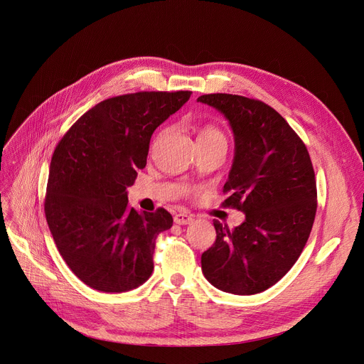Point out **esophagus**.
<instances>
[{
	"label": "esophagus",
	"instance_id": "esophagus-1",
	"mask_svg": "<svg viewBox=\"0 0 364 364\" xmlns=\"http://www.w3.org/2000/svg\"><path fill=\"white\" fill-rule=\"evenodd\" d=\"M174 221L180 225H186V224H192L193 223V215H190L187 213H178L174 217Z\"/></svg>",
	"mask_w": 364,
	"mask_h": 364
}]
</instances>
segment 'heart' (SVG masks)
<instances>
[{
	"mask_svg": "<svg viewBox=\"0 0 364 364\" xmlns=\"http://www.w3.org/2000/svg\"><path fill=\"white\" fill-rule=\"evenodd\" d=\"M199 137H218V139H224L223 134H221L217 128H214V127H206V128H203Z\"/></svg>",
	"mask_w": 364,
	"mask_h": 364,
	"instance_id": "1",
	"label": "heart"
}]
</instances>
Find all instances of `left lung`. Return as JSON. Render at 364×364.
<instances>
[{
	"instance_id": "8db88e82",
	"label": "left lung",
	"mask_w": 364,
	"mask_h": 364,
	"mask_svg": "<svg viewBox=\"0 0 364 364\" xmlns=\"http://www.w3.org/2000/svg\"><path fill=\"white\" fill-rule=\"evenodd\" d=\"M198 102L224 114L235 158L223 205L245 214L230 230L214 220L215 243L202 254L205 279L217 289L254 295L272 288L299 258L311 233L317 190L309 150L273 107L233 94Z\"/></svg>"
}]
</instances>
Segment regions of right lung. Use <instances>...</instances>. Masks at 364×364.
<instances>
[{"mask_svg":"<svg viewBox=\"0 0 364 364\" xmlns=\"http://www.w3.org/2000/svg\"><path fill=\"white\" fill-rule=\"evenodd\" d=\"M190 91H141L100 102L57 144L46 217L57 250L90 288L119 294L153 272L159 233L172 225L164 208L139 213L127 187L146 166L151 134L188 99Z\"/></svg>","mask_w":364,"mask_h":364,"instance_id":"obj_1","label":"right lung"}]
</instances>
